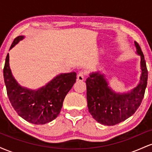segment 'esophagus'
Wrapping results in <instances>:
<instances>
[{
  "label": "esophagus",
  "mask_w": 152,
  "mask_h": 152,
  "mask_svg": "<svg viewBox=\"0 0 152 152\" xmlns=\"http://www.w3.org/2000/svg\"><path fill=\"white\" fill-rule=\"evenodd\" d=\"M84 76L85 74L83 72V71H80L77 75V80L79 81H82L84 80Z\"/></svg>",
  "instance_id": "obj_1"
}]
</instances>
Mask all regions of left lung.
Listing matches in <instances>:
<instances>
[{
  "mask_svg": "<svg viewBox=\"0 0 152 152\" xmlns=\"http://www.w3.org/2000/svg\"><path fill=\"white\" fill-rule=\"evenodd\" d=\"M137 53L140 56L141 74L137 86L126 93H118L109 85L105 75L100 71L90 73L87 78L86 99L88 111L99 123L114 126L132 116L140 106L147 85L148 71L144 54L134 41Z\"/></svg>",
  "mask_w": 152,
  "mask_h": 152,
  "instance_id": "obj_1",
  "label": "left lung"
}]
</instances>
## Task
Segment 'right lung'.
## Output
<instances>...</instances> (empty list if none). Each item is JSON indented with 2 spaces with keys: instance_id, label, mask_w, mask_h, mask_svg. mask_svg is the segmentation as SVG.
Here are the masks:
<instances>
[{
  "instance_id": "right-lung-1",
  "label": "right lung",
  "mask_w": 152,
  "mask_h": 152,
  "mask_svg": "<svg viewBox=\"0 0 152 152\" xmlns=\"http://www.w3.org/2000/svg\"><path fill=\"white\" fill-rule=\"evenodd\" d=\"M25 38H15L13 48ZM3 78L10 104L20 117L34 124H45L55 119L61 110L66 94L76 82L75 72L58 74L45 86L36 90L20 86L12 74L8 53L3 69Z\"/></svg>"
}]
</instances>
